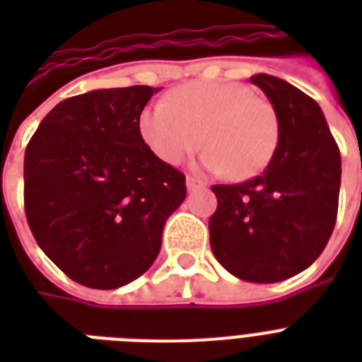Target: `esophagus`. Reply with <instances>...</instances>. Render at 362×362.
<instances>
[{
  "mask_svg": "<svg viewBox=\"0 0 362 362\" xmlns=\"http://www.w3.org/2000/svg\"><path fill=\"white\" fill-rule=\"evenodd\" d=\"M186 186L189 192H195V189H199V187H204V182L197 180V178H193V176H187Z\"/></svg>",
  "mask_w": 362,
  "mask_h": 362,
  "instance_id": "obj_1",
  "label": "esophagus"
}]
</instances>
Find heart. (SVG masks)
Returning a JSON list of instances; mask_svg holds the SVG:
<instances>
[{
    "label": "heart",
    "instance_id": "obj_1",
    "mask_svg": "<svg viewBox=\"0 0 362 362\" xmlns=\"http://www.w3.org/2000/svg\"><path fill=\"white\" fill-rule=\"evenodd\" d=\"M139 133L165 163H180L203 142L204 170H231L233 178L247 180L270 163L280 125L274 107L247 86L203 81L173 90L167 103L146 105L139 116Z\"/></svg>",
    "mask_w": 362,
    "mask_h": 362
}]
</instances>
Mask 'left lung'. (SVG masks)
Returning <instances> with one entry per match:
<instances>
[{
	"label": "left lung",
	"instance_id": "8db88e82",
	"mask_svg": "<svg viewBox=\"0 0 362 362\" xmlns=\"http://www.w3.org/2000/svg\"><path fill=\"white\" fill-rule=\"evenodd\" d=\"M252 84L278 115L276 152L252 180L212 186L210 247L226 270L253 284H274L320 257L337 223L342 161L314 99L278 76L253 75Z\"/></svg>",
	"mask_w": 362,
	"mask_h": 362
}]
</instances>
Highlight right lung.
<instances>
[{
  "instance_id": "add662e5",
  "label": "right lung",
  "mask_w": 362,
  "mask_h": 362,
  "mask_svg": "<svg viewBox=\"0 0 362 362\" xmlns=\"http://www.w3.org/2000/svg\"><path fill=\"white\" fill-rule=\"evenodd\" d=\"M161 88L93 90L58 103L24 156L25 218L71 280L116 289L144 274L186 176L150 152L139 116Z\"/></svg>"
}]
</instances>
